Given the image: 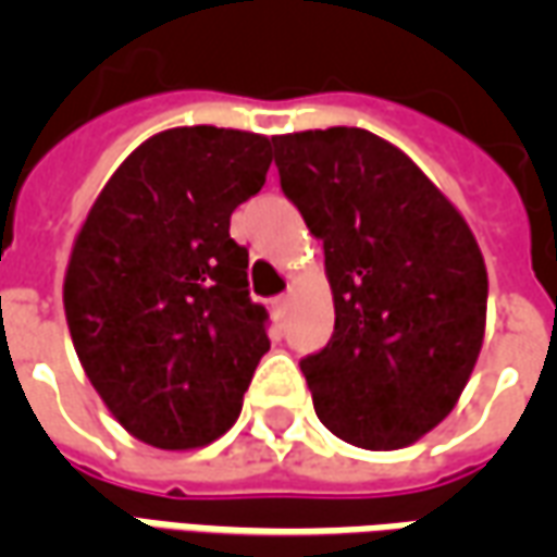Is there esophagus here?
Listing matches in <instances>:
<instances>
[{
    "label": "esophagus",
    "mask_w": 557,
    "mask_h": 557,
    "mask_svg": "<svg viewBox=\"0 0 557 557\" xmlns=\"http://www.w3.org/2000/svg\"><path fill=\"white\" fill-rule=\"evenodd\" d=\"M271 310H274V315H277V319H283V315H286V310H289V295H280V298H274V301H271Z\"/></svg>",
    "instance_id": "1"
}]
</instances>
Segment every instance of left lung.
<instances>
[{
    "instance_id": "obj_1",
    "label": "left lung",
    "mask_w": 557,
    "mask_h": 557,
    "mask_svg": "<svg viewBox=\"0 0 557 557\" xmlns=\"http://www.w3.org/2000/svg\"><path fill=\"white\" fill-rule=\"evenodd\" d=\"M271 143L334 295V334L301 361L315 414L355 447H409L478 363L490 292L478 238L406 151L363 127Z\"/></svg>"
}]
</instances>
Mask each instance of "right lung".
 Segmentation results:
<instances>
[{
  "label": "right lung",
  "instance_id": "1",
  "mask_svg": "<svg viewBox=\"0 0 557 557\" xmlns=\"http://www.w3.org/2000/svg\"><path fill=\"white\" fill-rule=\"evenodd\" d=\"M268 166L271 139L253 131H160L122 160L74 238L62 286L74 349L110 414L151 447L220 438L271 349L247 250L230 238Z\"/></svg>",
  "mask_w": 557,
  "mask_h": 557
}]
</instances>
